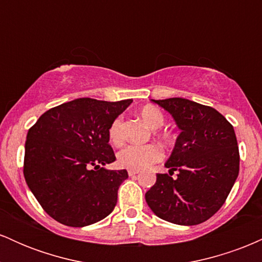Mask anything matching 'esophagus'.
<instances>
[{
  "mask_svg": "<svg viewBox=\"0 0 262 262\" xmlns=\"http://www.w3.org/2000/svg\"><path fill=\"white\" fill-rule=\"evenodd\" d=\"M137 173H139V170H128V175L129 176H135Z\"/></svg>",
  "mask_w": 262,
  "mask_h": 262,
  "instance_id": "obj_1",
  "label": "esophagus"
}]
</instances>
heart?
<instances>
[{
	"mask_svg": "<svg viewBox=\"0 0 262 262\" xmlns=\"http://www.w3.org/2000/svg\"><path fill=\"white\" fill-rule=\"evenodd\" d=\"M140 118L143 122L151 129L160 128L165 122V116L159 107L152 104H146L140 110ZM108 138L111 143L118 145L123 141V118L121 116L117 117L111 123L108 129ZM162 139L170 141V135L164 134ZM162 159V150L155 144H146V145H128L117 155L118 164L123 167L132 170H144L150 165L160 161Z\"/></svg>",
	"mask_w": 262,
	"mask_h": 262,
	"instance_id": "1",
	"label": "heart"
}]
</instances>
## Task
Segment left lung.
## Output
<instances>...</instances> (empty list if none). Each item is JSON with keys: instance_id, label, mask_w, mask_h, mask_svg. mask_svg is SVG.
Segmentation results:
<instances>
[{"instance_id": "8db88e82", "label": "left lung", "mask_w": 262, "mask_h": 262, "mask_svg": "<svg viewBox=\"0 0 262 262\" xmlns=\"http://www.w3.org/2000/svg\"><path fill=\"white\" fill-rule=\"evenodd\" d=\"M151 101L173 117L181 133L165 164L169 173H156L155 185L145 193L146 203L170 223H203L223 206L239 175L233 125L214 108L186 98Z\"/></svg>"}]
</instances>
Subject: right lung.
<instances>
[{"label":"right lung","instance_id":"obj_1","mask_svg":"<svg viewBox=\"0 0 262 262\" xmlns=\"http://www.w3.org/2000/svg\"><path fill=\"white\" fill-rule=\"evenodd\" d=\"M132 102L77 98L50 108L28 130L26 182L56 222L86 227L112 213L128 172L103 167L116 160L108 129Z\"/></svg>","mask_w":262,"mask_h":262}]
</instances>
